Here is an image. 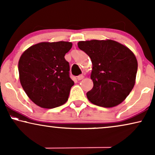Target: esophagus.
I'll return each instance as SVG.
<instances>
[{
  "instance_id": "obj_1",
  "label": "esophagus",
  "mask_w": 155,
  "mask_h": 155,
  "mask_svg": "<svg viewBox=\"0 0 155 155\" xmlns=\"http://www.w3.org/2000/svg\"><path fill=\"white\" fill-rule=\"evenodd\" d=\"M83 78H84V75H78V77H77V79H78V80H82V79H83Z\"/></svg>"
}]
</instances>
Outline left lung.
<instances>
[{"label":"left lung","instance_id":"obj_1","mask_svg":"<svg viewBox=\"0 0 155 155\" xmlns=\"http://www.w3.org/2000/svg\"><path fill=\"white\" fill-rule=\"evenodd\" d=\"M78 46L92 63L90 78L94 86L87 93L89 101L106 108L120 104L135 85L137 71L135 54L111 39L81 41Z\"/></svg>","mask_w":155,"mask_h":155}]
</instances>
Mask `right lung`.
<instances>
[{
  "instance_id": "right-lung-1",
  "label": "right lung",
  "mask_w": 155,
  "mask_h": 155,
  "mask_svg": "<svg viewBox=\"0 0 155 155\" xmlns=\"http://www.w3.org/2000/svg\"><path fill=\"white\" fill-rule=\"evenodd\" d=\"M71 42H41L25 50L18 62L23 90L35 104L53 109L64 104L74 82L69 76L65 55Z\"/></svg>"
}]
</instances>
